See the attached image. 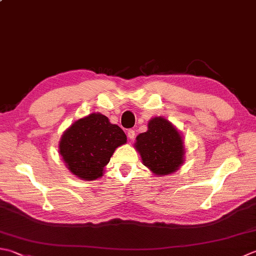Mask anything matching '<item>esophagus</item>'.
I'll use <instances>...</instances> for the list:
<instances>
[{"label": "esophagus", "mask_w": 256, "mask_h": 256, "mask_svg": "<svg viewBox=\"0 0 256 256\" xmlns=\"http://www.w3.org/2000/svg\"><path fill=\"white\" fill-rule=\"evenodd\" d=\"M135 136V131H133V130H128V138L130 140H133Z\"/></svg>", "instance_id": "34e87169"}]
</instances>
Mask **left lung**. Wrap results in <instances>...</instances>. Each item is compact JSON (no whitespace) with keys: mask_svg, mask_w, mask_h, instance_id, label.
I'll list each match as a JSON object with an SVG mask.
<instances>
[{"mask_svg":"<svg viewBox=\"0 0 256 256\" xmlns=\"http://www.w3.org/2000/svg\"><path fill=\"white\" fill-rule=\"evenodd\" d=\"M134 148L142 163L158 176L176 172L185 161L183 135L163 116L150 120L148 131L138 135Z\"/></svg>","mask_w":256,"mask_h":256,"instance_id":"left-lung-1","label":"left lung"}]
</instances>
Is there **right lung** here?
I'll return each mask as SVG.
<instances>
[{
  "mask_svg": "<svg viewBox=\"0 0 256 256\" xmlns=\"http://www.w3.org/2000/svg\"><path fill=\"white\" fill-rule=\"evenodd\" d=\"M126 141L118 125L112 124L101 113H91L65 130L58 142V152L73 175L94 181L103 176L114 151Z\"/></svg>",
  "mask_w": 256,
  "mask_h": 256,
  "instance_id": "1",
  "label": "right lung"
}]
</instances>
